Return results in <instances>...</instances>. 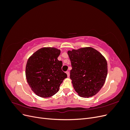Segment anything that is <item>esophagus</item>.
<instances>
[{"mask_svg": "<svg viewBox=\"0 0 130 130\" xmlns=\"http://www.w3.org/2000/svg\"><path fill=\"white\" fill-rule=\"evenodd\" d=\"M66 73L67 75V76H68V77H69V75H70V74H69V72L68 71H67Z\"/></svg>", "mask_w": 130, "mask_h": 130, "instance_id": "esophagus-1", "label": "esophagus"}]
</instances>
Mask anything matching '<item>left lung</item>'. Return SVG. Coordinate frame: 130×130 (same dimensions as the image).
I'll list each match as a JSON object with an SVG mask.
<instances>
[{"label": "left lung", "mask_w": 130, "mask_h": 130, "mask_svg": "<svg viewBox=\"0 0 130 130\" xmlns=\"http://www.w3.org/2000/svg\"><path fill=\"white\" fill-rule=\"evenodd\" d=\"M72 69L70 78L75 90L84 97H91L103 87L107 75L105 57L91 47L68 51Z\"/></svg>", "instance_id": "1"}]
</instances>
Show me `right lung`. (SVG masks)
<instances>
[{"mask_svg": "<svg viewBox=\"0 0 130 130\" xmlns=\"http://www.w3.org/2000/svg\"><path fill=\"white\" fill-rule=\"evenodd\" d=\"M60 50L47 47L37 50L27 60L25 75L32 91L39 96L50 97L55 94L67 75L62 71V62L57 58Z\"/></svg>", "mask_w": 130, "mask_h": 130, "instance_id": "right-lung-1", "label": "right lung"}]
</instances>
